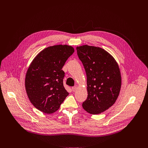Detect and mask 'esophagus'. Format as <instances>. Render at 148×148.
<instances>
[{
	"label": "esophagus",
	"mask_w": 148,
	"mask_h": 148,
	"mask_svg": "<svg viewBox=\"0 0 148 148\" xmlns=\"http://www.w3.org/2000/svg\"><path fill=\"white\" fill-rule=\"evenodd\" d=\"M76 89H77L76 87H72V88H71V90H72V91H73V92H75V91H76Z\"/></svg>",
	"instance_id": "esophagus-1"
}]
</instances>
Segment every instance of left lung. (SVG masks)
Instances as JSON below:
<instances>
[{
    "mask_svg": "<svg viewBox=\"0 0 148 148\" xmlns=\"http://www.w3.org/2000/svg\"><path fill=\"white\" fill-rule=\"evenodd\" d=\"M77 54L87 74V99L82 108L89 114H99L111 107L121 87V75L115 58L104 49L83 45L77 47Z\"/></svg>",
    "mask_w": 148,
    "mask_h": 148,
    "instance_id": "left-lung-1",
    "label": "left lung"
}]
</instances>
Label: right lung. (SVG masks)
Listing matches in <instances>:
<instances>
[{
    "label": "right lung",
    "instance_id": "add662e5",
    "mask_svg": "<svg viewBox=\"0 0 148 148\" xmlns=\"http://www.w3.org/2000/svg\"><path fill=\"white\" fill-rule=\"evenodd\" d=\"M74 52L68 45H55L41 51L33 60L25 77L27 95L33 106L45 114L60 107L69 92L63 86L66 61Z\"/></svg>",
    "mask_w": 148,
    "mask_h": 148
}]
</instances>
